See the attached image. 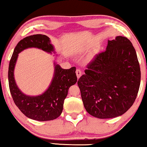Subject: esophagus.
I'll use <instances>...</instances> for the list:
<instances>
[{"label": "esophagus", "instance_id": "1", "mask_svg": "<svg viewBox=\"0 0 147 147\" xmlns=\"http://www.w3.org/2000/svg\"><path fill=\"white\" fill-rule=\"evenodd\" d=\"M76 76H77V78H80V76H82V71H81L80 69H76Z\"/></svg>", "mask_w": 147, "mask_h": 147}]
</instances>
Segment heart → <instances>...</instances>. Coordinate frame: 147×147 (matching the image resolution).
<instances>
[{
	"instance_id": "1",
	"label": "heart",
	"mask_w": 147,
	"mask_h": 147,
	"mask_svg": "<svg viewBox=\"0 0 147 147\" xmlns=\"http://www.w3.org/2000/svg\"><path fill=\"white\" fill-rule=\"evenodd\" d=\"M84 51V50H81V51H80V53H81V52H83Z\"/></svg>"
}]
</instances>
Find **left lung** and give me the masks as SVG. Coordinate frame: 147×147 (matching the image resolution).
<instances>
[{
    "instance_id": "obj_1",
    "label": "left lung",
    "mask_w": 147,
    "mask_h": 147,
    "mask_svg": "<svg viewBox=\"0 0 147 147\" xmlns=\"http://www.w3.org/2000/svg\"><path fill=\"white\" fill-rule=\"evenodd\" d=\"M140 84L136 51L123 36L108 40L106 51L94 57L78 81L86 110L99 119L125 113L135 101Z\"/></svg>"
}]
</instances>
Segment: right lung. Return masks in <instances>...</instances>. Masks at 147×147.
Returning a JSON list of instances; mask_svg holds the SVG:
<instances>
[{
  "instance_id": "1",
  "label": "right lung",
  "mask_w": 147,
  "mask_h": 147,
  "mask_svg": "<svg viewBox=\"0 0 147 147\" xmlns=\"http://www.w3.org/2000/svg\"><path fill=\"white\" fill-rule=\"evenodd\" d=\"M37 48L45 52L56 53L55 47L48 36L35 34L24 38L14 49L9 65V89L15 104L26 117L37 121H50L60 116L63 111L65 98L69 87L77 82L76 67L64 69L54 62V74L49 88L42 94L30 96L19 88L14 77V69L19 53L25 49Z\"/></svg>"
}]
</instances>
